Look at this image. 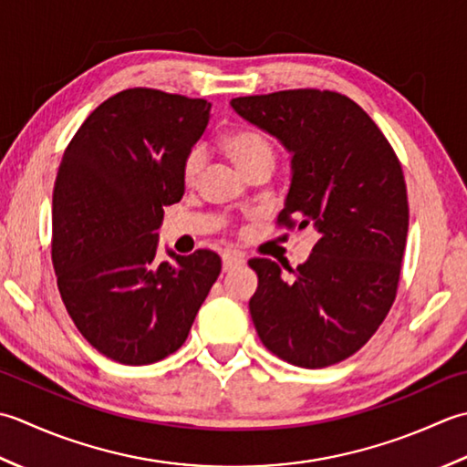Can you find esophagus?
<instances>
[{
  "instance_id": "1",
  "label": "esophagus",
  "mask_w": 467,
  "mask_h": 467,
  "mask_svg": "<svg viewBox=\"0 0 467 467\" xmlns=\"http://www.w3.org/2000/svg\"><path fill=\"white\" fill-rule=\"evenodd\" d=\"M222 262H223V272H230L237 265H242L245 262V255L242 252H235V250H227L222 255Z\"/></svg>"
}]
</instances>
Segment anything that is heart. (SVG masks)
Instances as JSON below:
<instances>
[{
  "label": "heart",
  "instance_id": "b5f03b06",
  "mask_svg": "<svg viewBox=\"0 0 467 467\" xmlns=\"http://www.w3.org/2000/svg\"><path fill=\"white\" fill-rule=\"evenodd\" d=\"M223 147L227 150V155L235 161V165L240 167L245 175L264 163L274 165L272 142L264 132L255 129H235L232 132H227L223 139ZM203 163L205 153L202 147L195 145L187 150L183 163H181V177H183L185 183H193L197 175L202 173Z\"/></svg>",
  "mask_w": 467,
  "mask_h": 467
}]
</instances>
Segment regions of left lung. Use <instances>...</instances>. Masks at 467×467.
Wrapping results in <instances>:
<instances>
[{
    "instance_id": "left-lung-1",
    "label": "left lung",
    "mask_w": 467,
    "mask_h": 467,
    "mask_svg": "<svg viewBox=\"0 0 467 467\" xmlns=\"http://www.w3.org/2000/svg\"><path fill=\"white\" fill-rule=\"evenodd\" d=\"M234 110L292 153L280 227L318 232L310 258L286 278L252 258L250 314L264 347L304 368L363 348L391 310L409 227L403 169L391 142L355 100L296 88L232 100Z\"/></svg>"
}]
</instances>
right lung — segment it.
Segmentation results:
<instances>
[{
	"label": "right lung",
	"instance_id": "right-lung-1",
	"mask_svg": "<svg viewBox=\"0 0 467 467\" xmlns=\"http://www.w3.org/2000/svg\"><path fill=\"white\" fill-rule=\"evenodd\" d=\"M209 112L205 99L129 88L94 109L64 150L52 202L58 290L80 335L117 363L175 353L222 272L212 250L157 255L163 207L185 193L181 163Z\"/></svg>",
	"mask_w": 467,
	"mask_h": 467
}]
</instances>
